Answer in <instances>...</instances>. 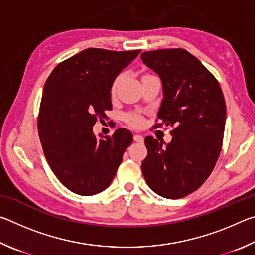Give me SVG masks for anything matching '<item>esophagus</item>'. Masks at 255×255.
I'll return each mask as SVG.
<instances>
[{
  "label": "esophagus",
  "instance_id": "34e87169",
  "mask_svg": "<svg viewBox=\"0 0 255 255\" xmlns=\"http://www.w3.org/2000/svg\"><path fill=\"white\" fill-rule=\"evenodd\" d=\"M133 140L137 141V143H143L144 137L141 135H135V136H133Z\"/></svg>",
  "mask_w": 255,
  "mask_h": 255
}]
</instances>
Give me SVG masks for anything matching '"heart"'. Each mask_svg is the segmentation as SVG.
Here are the masks:
<instances>
[{
  "instance_id": "1",
  "label": "heart",
  "mask_w": 255,
  "mask_h": 255,
  "mask_svg": "<svg viewBox=\"0 0 255 255\" xmlns=\"http://www.w3.org/2000/svg\"><path fill=\"white\" fill-rule=\"evenodd\" d=\"M119 79H120V77L118 76L117 79L114 81V83H112V88H111V92L112 93H115V91H116V88H117V84H118V82H119ZM127 122L129 124L133 125V126H137L138 127V126H141V125H143L144 120H143V118L140 117L139 115L131 114V115H128L127 116Z\"/></svg>"
}]
</instances>
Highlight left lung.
<instances>
[{"label": "left lung", "mask_w": 255, "mask_h": 255, "mask_svg": "<svg viewBox=\"0 0 255 255\" xmlns=\"http://www.w3.org/2000/svg\"><path fill=\"white\" fill-rule=\"evenodd\" d=\"M141 60L161 77L163 100L155 128L174 127L172 140L163 146L145 138L147 156L141 171L158 196L179 199L202 185L222 150L226 105L215 76L189 51H145Z\"/></svg>", "instance_id": "left-lung-1"}]
</instances>
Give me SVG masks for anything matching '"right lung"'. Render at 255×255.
I'll return each instance as SVG.
<instances>
[{
    "label": "right lung",
    "mask_w": 255,
    "mask_h": 255,
    "mask_svg": "<svg viewBox=\"0 0 255 255\" xmlns=\"http://www.w3.org/2000/svg\"><path fill=\"white\" fill-rule=\"evenodd\" d=\"M139 53L84 49L59 63L46 81L38 116L42 149L54 174L76 195L109 187L131 144L128 129L97 139L93 126L107 119L112 83Z\"/></svg>",
    "instance_id": "1"
}]
</instances>
